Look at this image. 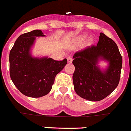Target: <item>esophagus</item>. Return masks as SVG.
Here are the masks:
<instances>
[{
  "instance_id": "esophagus-1",
  "label": "esophagus",
  "mask_w": 131,
  "mask_h": 131,
  "mask_svg": "<svg viewBox=\"0 0 131 131\" xmlns=\"http://www.w3.org/2000/svg\"><path fill=\"white\" fill-rule=\"evenodd\" d=\"M67 60L68 63H72V61H73V58H72V57H70V56H68V57L67 58Z\"/></svg>"
}]
</instances>
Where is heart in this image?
<instances>
[{
    "instance_id": "b5f03b06",
    "label": "heart",
    "mask_w": 131,
    "mask_h": 131,
    "mask_svg": "<svg viewBox=\"0 0 131 131\" xmlns=\"http://www.w3.org/2000/svg\"><path fill=\"white\" fill-rule=\"evenodd\" d=\"M85 37H86L85 35H82V36H80V37L77 39V42H78V43H81V42H82L83 41L85 40ZM89 41V43H92V39L90 38V39H89V41Z\"/></svg>"
}]
</instances>
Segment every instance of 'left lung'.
<instances>
[{
	"label": "left lung",
	"instance_id": "1",
	"mask_svg": "<svg viewBox=\"0 0 131 131\" xmlns=\"http://www.w3.org/2000/svg\"><path fill=\"white\" fill-rule=\"evenodd\" d=\"M75 71L74 89L85 100L97 102L112 93L119 83L122 56L116 43L104 33H100L97 46L92 45L76 52L73 56ZM100 59L109 62L105 71L97 66Z\"/></svg>",
	"mask_w": 131,
	"mask_h": 131
}]
</instances>
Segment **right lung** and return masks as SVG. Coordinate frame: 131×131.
<instances>
[{
	"label": "right lung",
	"instance_id": "obj_1",
	"mask_svg": "<svg viewBox=\"0 0 131 131\" xmlns=\"http://www.w3.org/2000/svg\"><path fill=\"white\" fill-rule=\"evenodd\" d=\"M43 36L39 29L21 34L9 56L11 80L21 93L29 97L37 98L49 94L56 75L67 64L66 58L56 61L48 57L31 56L30 49L36 37Z\"/></svg>",
	"mask_w": 131,
	"mask_h": 131
}]
</instances>
